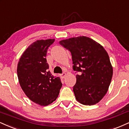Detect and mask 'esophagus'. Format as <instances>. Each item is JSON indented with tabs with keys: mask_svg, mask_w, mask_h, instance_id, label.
<instances>
[{
	"mask_svg": "<svg viewBox=\"0 0 129 129\" xmlns=\"http://www.w3.org/2000/svg\"><path fill=\"white\" fill-rule=\"evenodd\" d=\"M66 73H65V72H63V73L61 74V75H60V76H61L62 78H64L65 76H66Z\"/></svg>",
	"mask_w": 129,
	"mask_h": 129,
	"instance_id": "1",
	"label": "esophagus"
}]
</instances>
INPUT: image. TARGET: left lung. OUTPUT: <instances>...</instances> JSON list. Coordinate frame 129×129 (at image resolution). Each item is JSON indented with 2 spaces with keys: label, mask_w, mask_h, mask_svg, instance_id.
<instances>
[{
  "label": "left lung",
  "mask_w": 129,
  "mask_h": 129,
  "mask_svg": "<svg viewBox=\"0 0 129 129\" xmlns=\"http://www.w3.org/2000/svg\"><path fill=\"white\" fill-rule=\"evenodd\" d=\"M60 44L70 51L72 68L79 72L73 87L76 100L84 105L96 104L107 93L112 78L113 68L106 51L85 36L61 40Z\"/></svg>",
  "instance_id": "1"
}]
</instances>
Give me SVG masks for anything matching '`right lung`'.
Masks as SVG:
<instances>
[{
  "instance_id": "1",
  "label": "right lung",
  "mask_w": 129,
  "mask_h": 129,
  "mask_svg": "<svg viewBox=\"0 0 129 129\" xmlns=\"http://www.w3.org/2000/svg\"><path fill=\"white\" fill-rule=\"evenodd\" d=\"M55 39L37 40L23 53L17 64V76L22 90L32 101L48 106L57 99L62 83L51 74L46 56Z\"/></svg>"
}]
</instances>
